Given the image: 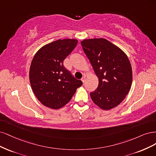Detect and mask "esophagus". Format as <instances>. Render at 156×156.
<instances>
[{"label": "esophagus", "mask_w": 156, "mask_h": 156, "mask_svg": "<svg viewBox=\"0 0 156 156\" xmlns=\"http://www.w3.org/2000/svg\"><path fill=\"white\" fill-rule=\"evenodd\" d=\"M85 79H86V76H83L81 80H82L83 83H84V82H85Z\"/></svg>", "instance_id": "obj_1"}]
</instances>
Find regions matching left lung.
<instances>
[{
	"mask_svg": "<svg viewBox=\"0 0 156 156\" xmlns=\"http://www.w3.org/2000/svg\"><path fill=\"white\" fill-rule=\"evenodd\" d=\"M81 44L99 80L97 89L90 93L93 102L104 110L117 106L132 83V66L126 54L103 38L85 39Z\"/></svg>",
	"mask_w": 156,
	"mask_h": 156,
	"instance_id": "8db88e82",
	"label": "left lung"
}]
</instances>
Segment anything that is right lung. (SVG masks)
Returning <instances> with one entry per match:
<instances>
[{
    "mask_svg": "<svg viewBox=\"0 0 156 156\" xmlns=\"http://www.w3.org/2000/svg\"><path fill=\"white\" fill-rule=\"evenodd\" d=\"M76 39H58L44 45L35 54L29 78L34 93L40 102L52 109L67 104L82 85L63 66V61L77 45Z\"/></svg>",
    "mask_w": 156,
    "mask_h": 156,
    "instance_id": "obj_1",
    "label": "right lung"
}]
</instances>
